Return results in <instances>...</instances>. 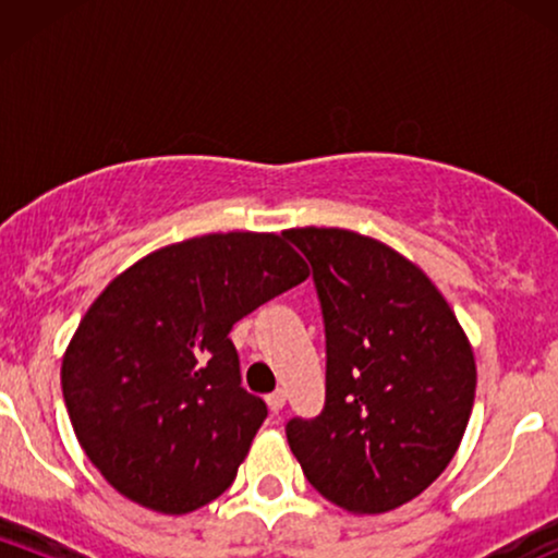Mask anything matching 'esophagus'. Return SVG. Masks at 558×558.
Masks as SVG:
<instances>
[{
    "label": "esophagus",
    "mask_w": 558,
    "mask_h": 558,
    "mask_svg": "<svg viewBox=\"0 0 558 558\" xmlns=\"http://www.w3.org/2000/svg\"><path fill=\"white\" fill-rule=\"evenodd\" d=\"M267 407H270L272 409V412L275 414H278L280 412V409H283L286 407V390H272V393L270 396H267Z\"/></svg>",
    "instance_id": "34e87169"
}]
</instances>
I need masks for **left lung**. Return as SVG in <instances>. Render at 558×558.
I'll return each mask as SVG.
<instances>
[{
    "label": "left lung",
    "mask_w": 558,
    "mask_h": 558,
    "mask_svg": "<svg viewBox=\"0 0 558 558\" xmlns=\"http://www.w3.org/2000/svg\"><path fill=\"white\" fill-rule=\"evenodd\" d=\"M323 306L325 409L288 446L312 488L354 514L417 498L457 453L475 403L472 345L444 293L386 243L291 228Z\"/></svg>",
    "instance_id": "left-lung-1"
}]
</instances>
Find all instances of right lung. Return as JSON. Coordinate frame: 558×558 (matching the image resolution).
Returning a JSON list of instances; mask_svg holds the SVG:
<instances>
[{
    "mask_svg": "<svg viewBox=\"0 0 558 558\" xmlns=\"http://www.w3.org/2000/svg\"><path fill=\"white\" fill-rule=\"evenodd\" d=\"M306 278L286 235L209 233L146 254L99 293L62 356V396L114 490L189 514L230 488L267 407L241 388L228 332Z\"/></svg>",
    "mask_w": 558,
    "mask_h": 558,
    "instance_id": "right-lung-1",
    "label": "right lung"
}]
</instances>
